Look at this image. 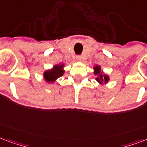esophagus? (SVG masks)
Wrapping results in <instances>:
<instances>
[{
  "mask_svg": "<svg viewBox=\"0 0 147 147\" xmlns=\"http://www.w3.org/2000/svg\"><path fill=\"white\" fill-rule=\"evenodd\" d=\"M77 60L78 61H82V57L81 56H77Z\"/></svg>",
  "mask_w": 147,
  "mask_h": 147,
  "instance_id": "obj_1",
  "label": "esophagus"
}]
</instances>
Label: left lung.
<instances>
[{"label":"left lung","instance_id":"left-lung-1","mask_svg":"<svg viewBox=\"0 0 147 147\" xmlns=\"http://www.w3.org/2000/svg\"><path fill=\"white\" fill-rule=\"evenodd\" d=\"M94 74L97 76V77L96 78V80L98 82L99 84H103V83H104V84H107V83L109 81V77H108L107 75L103 74V73L101 72V69L100 66L96 65L94 67Z\"/></svg>","mask_w":147,"mask_h":147}]
</instances>
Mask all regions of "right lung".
<instances>
[{"instance_id": "right-lung-1", "label": "right lung", "mask_w": 147, "mask_h": 147, "mask_svg": "<svg viewBox=\"0 0 147 147\" xmlns=\"http://www.w3.org/2000/svg\"><path fill=\"white\" fill-rule=\"evenodd\" d=\"M64 65L59 63L58 65L53 66V67L51 70H46L44 73V80L48 83H53L59 77H62L64 73L63 70Z\"/></svg>"}]
</instances>
